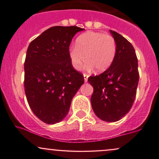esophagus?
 Here are the masks:
<instances>
[{
	"instance_id": "esophagus-1",
	"label": "esophagus",
	"mask_w": 159,
	"mask_h": 159,
	"mask_svg": "<svg viewBox=\"0 0 159 159\" xmlns=\"http://www.w3.org/2000/svg\"><path fill=\"white\" fill-rule=\"evenodd\" d=\"M89 75H87V74H84V81L85 82H87L88 81V78H89Z\"/></svg>"
}]
</instances>
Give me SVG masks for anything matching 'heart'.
<instances>
[{
    "instance_id": "heart-1",
    "label": "heart",
    "mask_w": 159,
    "mask_h": 159,
    "mask_svg": "<svg viewBox=\"0 0 159 159\" xmlns=\"http://www.w3.org/2000/svg\"><path fill=\"white\" fill-rule=\"evenodd\" d=\"M117 44L113 36L101 32H86L78 37L75 46L68 51V56L75 69L80 70L87 61L86 67L96 71L108 69L115 59Z\"/></svg>"
}]
</instances>
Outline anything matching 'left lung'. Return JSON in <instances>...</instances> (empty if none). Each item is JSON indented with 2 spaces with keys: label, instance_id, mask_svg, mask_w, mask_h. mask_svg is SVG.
Here are the masks:
<instances>
[{
  "label": "left lung",
  "instance_id": "left-lung-1",
  "mask_svg": "<svg viewBox=\"0 0 159 159\" xmlns=\"http://www.w3.org/2000/svg\"><path fill=\"white\" fill-rule=\"evenodd\" d=\"M110 32L117 44L115 59L105 71L90 76L88 81L94 89L91 98L94 112L100 119L113 122L122 118L132 107L139 74L132 44L117 32Z\"/></svg>",
  "mask_w": 159,
  "mask_h": 159
}]
</instances>
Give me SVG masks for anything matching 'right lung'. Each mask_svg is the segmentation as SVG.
Masks as SVG:
<instances>
[{"label":"right lung","mask_w":159,"mask_h":159,"mask_svg":"<svg viewBox=\"0 0 159 159\" xmlns=\"http://www.w3.org/2000/svg\"><path fill=\"white\" fill-rule=\"evenodd\" d=\"M84 28L51 27L30 43L25 61V91L33 113L46 124L60 122L68 115L84 76L68 56L73 37Z\"/></svg>","instance_id":"right-lung-1"}]
</instances>
